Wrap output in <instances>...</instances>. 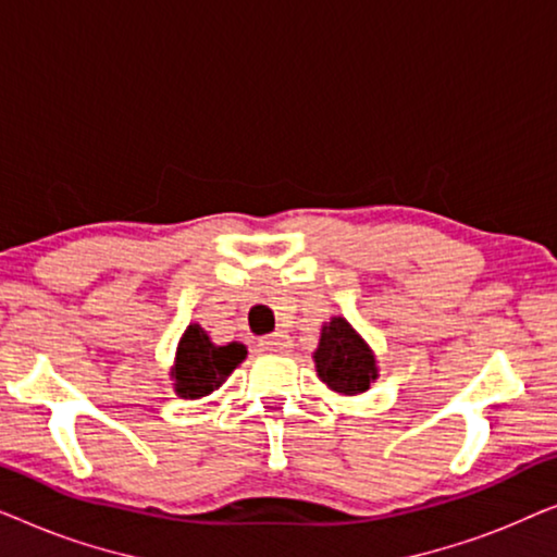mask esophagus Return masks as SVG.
Masks as SVG:
<instances>
[{"label":"esophagus","instance_id":"obj_1","mask_svg":"<svg viewBox=\"0 0 557 557\" xmlns=\"http://www.w3.org/2000/svg\"><path fill=\"white\" fill-rule=\"evenodd\" d=\"M258 347H261L263 352H273V355L288 352V347H292V339H288L284 332H276V334H271V337H263L261 342H258Z\"/></svg>","mask_w":557,"mask_h":557}]
</instances>
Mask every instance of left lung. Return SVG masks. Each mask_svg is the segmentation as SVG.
I'll use <instances>...</instances> for the list:
<instances>
[{"label":"left lung","mask_w":557,"mask_h":557,"mask_svg":"<svg viewBox=\"0 0 557 557\" xmlns=\"http://www.w3.org/2000/svg\"><path fill=\"white\" fill-rule=\"evenodd\" d=\"M314 364L319 380L342 395L370 391V385L377 380L375 355L345 317H332L322 326Z\"/></svg>","instance_id":"1"}]
</instances>
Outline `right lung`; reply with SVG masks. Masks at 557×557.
<instances>
[{"label": "right lung", "instance_id": "add662e5", "mask_svg": "<svg viewBox=\"0 0 557 557\" xmlns=\"http://www.w3.org/2000/svg\"><path fill=\"white\" fill-rule=\"evenodd\" d=\"M246 355L248 349L240 342L218 347L212 345L200 324H189L177 345V357H174V393L185 400L205 398L231 377V372L246 360Z\"/></svg>", "mask_w": 557, "mask_h": 557}]
</instances>
